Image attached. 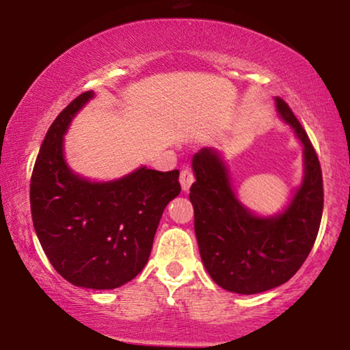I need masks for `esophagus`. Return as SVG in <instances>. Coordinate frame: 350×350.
<instances>
[{
    "label": "esophagus",
    "instance_id": "esophagus-1",
    "mask_svg": "<svg viewBox=\"0 0 350 350\" xmlns=\"http://www.w3.org/2000/svg\"><path fill=\"white\" fill-rule=\"evenodd\" d=\"M180 183H181V188H183L185 193H186V191H189L191 185L194 183V175H193V172L188 169V167H185V169L181 170Z\"/></svg>",
    "mask_w": 350,
    "mask_h": 350
}]
</instances>
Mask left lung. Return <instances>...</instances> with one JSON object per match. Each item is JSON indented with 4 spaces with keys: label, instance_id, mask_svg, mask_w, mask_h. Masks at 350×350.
<instances>
[{
    "label": "left lung",
    "instance_id": "left-lung-1",
    "mask_svg": "<svg viewBox=\"0 0 350 350\" xmlns=\"http://www.w3.org/2000/svg\"><path fill=\"white\" fill-rule=\"evenodd\" d=\"M282 121L303 146V180L284 210L258 215L239 200L223 154L202 148L193 156L189 200L200 258L215 284L239 295L262 293L288 282L312 250L323 212V180L308 133L275 97Z\"/></svg>",
    "mask_w": 350,
    "mask_h": 350
}]
</instances>
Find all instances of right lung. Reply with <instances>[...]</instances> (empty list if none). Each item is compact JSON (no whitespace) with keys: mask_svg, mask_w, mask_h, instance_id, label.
Here are the masks:
<instances>
[{"mask_svg":"<svg viewBox=\"0 0 350 350\" xmlns=\"http://www.w3.org/2000/svg\"><path fill=\"white\" fill-rule=\"evenodd\" d=\"M94 95L81 94L47 131L33 169L30 205L54 269L76 286L113 290L148 262L162 212L181 191L180 172L142 165L121 178L94 181L71 170L64 137Z\"/></svg>","mask_w":350,"mask_h":350,"instance_id":"obj_1","label":"right lung"}]
</instances>
